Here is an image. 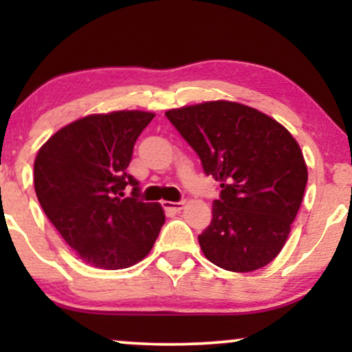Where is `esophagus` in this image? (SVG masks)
Returning <instances> with one entry per match:
<instances>
[{"mask_svg":"<svg viewBox=\"0 0 352 352\" xmlns=\"http://www.w3.org/2000/svg\"><path fill=\"white\" fill-rule=\"evenodd\" d=\"M163 208L168 210V211H181L182 208H184V201H162Z\"/></svg>","mask_w":352,"mask_h":352,"instance_id":"1","label":"esophagus"}]
</instances>
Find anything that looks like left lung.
Wrapping results in <instances>:
<instances>
[{
    "label": "left lung",
    "instance_id": "8db88e82",
    "mask_svg": "<svg viewBox=\"0 0 352 352\" xmlns=\"http://www.w3.org/2000/svg\"><path fill=\"white\" fill-rule=\"evenodd\" d=\"M221 182L213 219L199 235L208 261L232 272L264 267L280 253L307 182L295 138L248 105L211 100L165 113Z\"/></svg>",
    "mask_w": 352,
    "mask_h": 352
}]
</instances>
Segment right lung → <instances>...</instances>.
Masks as SVG:
<instances>
[{
    "instance_id": "right-lung-1",
    "label": "right lung",
    "mask_w": 352,
    "mask_h": 352,
    "mask_svg": "<svg viewBox=\"0 0 352 352\" xmlns=\"http://www.w3.org/2000/svg\"><path fill=\"white\" fill-rule=\"evenodd\" d=\"M153 117L141 110L89 115L59 129L35 158L43 211L89 266H133L147 256L165 224L162 206L139 199V182L126 173L134 142ZM128 185L131 197H124Z\"/></svg>"
}]
</instances>
